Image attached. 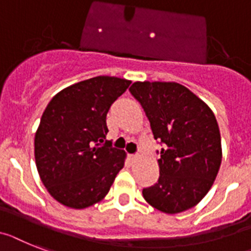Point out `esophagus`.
Instances as JSON below:
<instances>
[{
	"mask_svg": "<svg viewBox=\"0 0 251 251\" xmlns=\"http://www.w3.org/2000/svg\"><path fill=\"white\" fill-rule=\"evenodd\" d=\"M129 159H130V162L135 163V162H138L139 159H140V157H139L138 154H129Z\"/></svg>",
	"mask_w": 251,
	"mask_h": 251,
	"instance_id": "34e87169",
	"label": "esophagus"
}]
</instances>
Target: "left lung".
<instances>
[{
  "mask_svg": "<svg viewBox=\"0 0 251 251\" xmlns=\"http://www.w3.org/2000/svg\"><path fill=\"white\" fill-rule=\"evenodd\" d=\"M130 92L144 108L154 139L165 144L158 159L159 177L143 189V197L167 214L195 207L210 190L222 162L213 111L175 81H135Z\"/></svg>",
  "mask_w": 251,
  "mask_h": 251,
  "instance_id": "8db88e82",
  "label": "left lung"
}]
</instances>
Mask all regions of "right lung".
<instances>
[{
    "instance_id": "right-lung-1",
    "label": "right lung",
    "mask_w": 251,
    "mask_h": 251,
    "mask_svg": "<svg viewBox=\"0 0 251 251\" xmlns=\"http://www.w3.org/2000/svg\"><path fill=\"white\" fill-rule=\"evenodd\" d=\"M131 84L96 76L67 86L50 100L34 138L38 174L54 201L73 209L100 203L125 165L126 153L104 142L109 107Z\"/></svg>"
}]
</instances>
